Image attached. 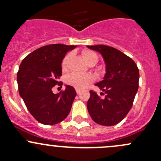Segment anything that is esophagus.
<instances>
[{"instance_id": "1", "label": "esophagus", "mask_w": 161, "mask_h": 161, "mask_svg": "<svg viewBox=\"0 0 161 161\" xmlns=\"http://www.w3.org/2000/svg\"><path fill=\"white\" fill-rule=\"evenodd\" d=\"M75 91H76V93L77 94H79V92H80V90H79V89H77V88L75 89Z\"/></svg>"}]
</instances>
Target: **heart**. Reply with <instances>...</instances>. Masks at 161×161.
I'll return each instance as SVG.
<instances>
[{
	"instance_id": "b5f03b06",
	"label": "heart",
	"mask_w": 161,
	"mask_h": 161,
	"mask_svg": "<svg viewBox=\"0 0 161 161\" xmlns=\"http://www.w3.org/2000/svg\"><path fill=\"white\" fill-rule=\"evenodd\" d=\"M82 55L83 57L84 60L86 61L87 63L90 62H97V53H94L93 51L91 50H83L82 52ZM71 53H68L64 58L62 62L63 68L66 67L68 61L70 58ZM94 76L92 74H80V73H72V74L69 75L67 77L66 82L69 83V85L72 86L75 88L77 89H83L88 86L89 83L92 82L94 80Z\"/></svg>"
}]
</instances>
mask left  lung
Returning a JSON list of instances; mask_svg holds the SVG:
<instances>
[{
	"label": "left lung",
	"mask_w": 161,
	"mask_h": 161,
	"mask_svg": "<svg viewBox=\"0 0 161 161\" xmlns=\"http://www.w3.org/2000/svg\"><path fill=\"white\" fill-rule=\"evenodd\" d=\"M87 47L99 52L106 64L103 80L95 84L106 95L101 98L90 90L87 109L97 124L114 125L125 118L131 108L139 88V69L131 58L115 48L105 45Z\"/></svg>",
	"instance_id": "obj_1"
}]
</instances>
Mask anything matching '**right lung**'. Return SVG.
<instances>
[{
	"instance_id": "1",
	"label": "right lung",
	"mask_w": 161,
	"mask_h": 161,
	"mask_svg": "<svg viewBox=\"0 0 161 161\" xmlns=\"http://www.w3.org/2000/svg\"><path fill=\"white\" fill-rule=\"evenodd\" d=\"M76 46L50 44L38 48L25 57L19 66L17 82L19 95L34 118L47 125L65 119L76 96L75 89L65 86V90L54 94L52 88L61 76V62L65 54Z\"/></svg>"
}]
</instances>
